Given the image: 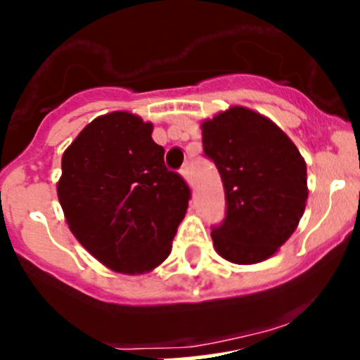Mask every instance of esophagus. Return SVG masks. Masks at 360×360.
I'll list each match as a JSON object with an SVG mask.
<instances>
[{"label":"esophagus","instance_id":"esophagus-1","mask_svg":"<svg viewBox=\"0 0 360 360\" xmlns=\"http://www.w3.org/2000/svg\"><path fill=\"white\" fill-rule=\"evenodd\" d=\"M179 172H181V176H183L186 181L191 179V170H190V165H188V163H184V165L181 167Z\"/></svg>","mask_w":360,"mask_h":360}]
</instances>
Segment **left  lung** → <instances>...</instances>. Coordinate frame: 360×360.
Returning a JSON list of instances; mask_svg holds the SVG:
<instances>
[{
	"label": "left lung",
	"instance_id": "left-lung-1",
	"mask_svg": "<svg viewBox=\"0 0 360 360\" xmlns=\"http://www.w3.org/2000/svg\"><path fill=\"white\" fill-rule=\"evenodd\" d=\"M200 128L204 155L225 188L226 216L211 232L216 251L232 264L267 260L304 212V158L281 128L246 107H230Z\"/></svg>",
	"mask_w": 360,
	"mask_h": 360
}]
</instances>
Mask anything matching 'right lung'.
Returning a JSON list of instances; mask_svg holds the SVG:
<instances>
[{"label": "right lung", "instance_id": "1", "mask_svg": "<svg viewBox=\"0 0 360 360\" xmlns=\"http://www.w3.org/2000/svg\"><path fill=\"white\" fill-rule=\"evenodd\" d=\"M153 124L110 112L63 153L58 198L73 236L116 273H149L172 250L190 188L165 167Z\"/></svg>", "mask_w": 360, "mask_h": 360}]
</instances>
